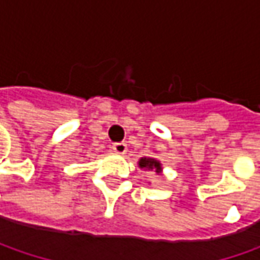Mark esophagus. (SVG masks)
<instances>
[{
    "mask_svg": "<svg viewBox=\"0 0 260 260\" xmlns=\"http://www.w3.org/2000/svg\"><path fill=\"white\" fill-rule=\"evenodd\" d=\"M113 150H114L115 153H118V155H124L125 152H127V145L123 143V142L114 143V145H113Z\"/></svg>",
    "mask_w": 260,
    "mask_h": 260,
    "instance_id": "34e87169",
    "label": "esophagus"
}]
</instances>
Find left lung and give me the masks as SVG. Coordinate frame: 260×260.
Segmentation results:
<instances>
[{
	"label": "left lung",
	"instance_id": "obj_1",
	"mask_svg": "<svg viewBox=\"0 0 260 260\" xmlns=\"http://www.w3.org/2000/svg\"><path fill=\"white\" fill-rule=\"evenodd\" d=\"M139 166L142 169H149V171H155L156 174H159L162 171V165L160 162L155 159V157H142L139 160Z\"/></svg>",
	"mask_w": 260,
	"mask_h": 260
}]
</instances>
